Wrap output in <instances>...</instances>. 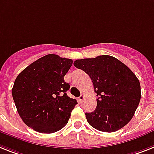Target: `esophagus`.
I'll return each instance as SVG.
<instances>
[{"label":"esophagus","instance_id":"34e87169","mask_svg":"<svg viewBox=\"0 0 154 154\" xmlns=\"http://www.w3.org/2000/svg\"><path fill=\"white\" fill-rule=\"evenodd\" d=\"M84 97H85L84 94H81L79 96V101H82L83 100H84Z\"/></svg>","mask_w":154,"mask_h":154}]
</instances>
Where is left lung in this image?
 Segmentation results:
<instances>
[{"mask_svg":"<svg viewBox=\"0 0 154 154\" xmlns=\"http://www.w3.org/2000/svg\"><path fill=\"white\" fill-rule=\"evenodd\" d=\"M74 66L92 80L97 94V107L86 112L87 122L104 132H114L128 124L141 98L140 82L131 70L114 57L76 60Z\"/></svg>","mask_w":154,"mask_h":154,"instance_id":"1","label":"left lung"}]
</instances>
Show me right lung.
Listing matches in <instances>:
<instances>
[{
  "label": "right lung",
  "mask_w": 154,
  "mask_h": 154,
  "mask_svg": "<svg viewBox=\"0 0 154 154\" xmlns=\"http://www.w3.org/2000/svg\"><path fill=\"white\" fill-rule=\"evenodd\" d=\"M72 60L56 54L41 57L16 77L11 90L18 113L23 121L40 133L58 131L68 124L75 99L67 95L70 85L64 76Z\"/></svg>",
  "instance_id": "obj_1"
}]
</instances>
